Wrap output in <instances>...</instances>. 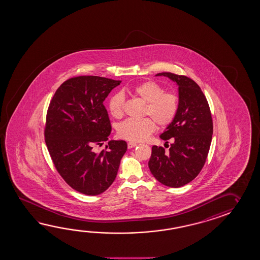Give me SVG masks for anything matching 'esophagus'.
<instances>
[{
  "label": "esophagus",
  "mask_w": 260,
  "mask_h": 260,
  "mask_svg": "<svg viewBox=\"0 0 260 260\" xmlns=\"http://www.w3.org/2000/svg\"><path fill=\"white\" fill-rule=\"evenodd\" d=\"M137 145V143H135V142H129L127 144L128 148H133V147H135Z\"/></svg>",
  "instance_id": "esophagus-1"
}]
</instances>
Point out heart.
Returning a JSON list of instances; mask_svg holds the SVG:
<instances>
[{
    "mask_svg": "<svg viewBox=\"0 0 260 260\" xmlns=\"http://www.w3.org/2000/svg\"><path fill=\"white\" fill-rule=\"evenodd\" d=\"M134 96L146 103L145 115L153 118L158 127H166L176 118L179 109V97L172 92H164L162 86L154 81H146L128 89ZM124 97L121 92L112 94L107 103L111 115L121 118L123 115ZM154 130V123L150 118L127 119L120 123L117 133L120 137L129 141H142Z\"/></svg>",
    "mask_w": 260,
    "mask_h": 260,
    "instance_id": "obj_1",
    "label": "heart"
}]
</instances>
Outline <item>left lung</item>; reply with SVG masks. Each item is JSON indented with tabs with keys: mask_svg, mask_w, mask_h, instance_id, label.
<instances>
[{
	"mask_svg": "<svg viewBox=\"0 0 260 260\" xmlns=\"http://www.w3.org/2000/svg\"><path fill=\"white\" fill-rule=\"evenodd\" d=\"M178 85L179 109L160 138L171 145H154L148 162L156 180L169 187H180L194 179L207 160L211 145L213 121L207 98L194 81L185 76L159 73Z\"/></svg>",
	"mask_w": 260,
	"mask_h": 260,
	"instance_id": "1",
	"label": "left lung"
}]
</instances>
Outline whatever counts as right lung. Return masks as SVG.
I'll return each mask as SVG.
<instances>
[{
  "label": "right lung",
  "instance_id": "add662e5",
  "mask_svg": "<svg viewBox=\"0 0 260 260\" xmlns=\"http://www.w3.org/2000/svg\"><path fill=\"white\" fill-rule=\"evenodd\" d=\"M121 81L84 75L63 82L50 102L44 138L59 175L73 189L87 196L105 192L115 181L126 142L112 140L104 101Z\"/></svg>",
  "mask_w": 260,
  "mask_h": 260
}]
</instances>
